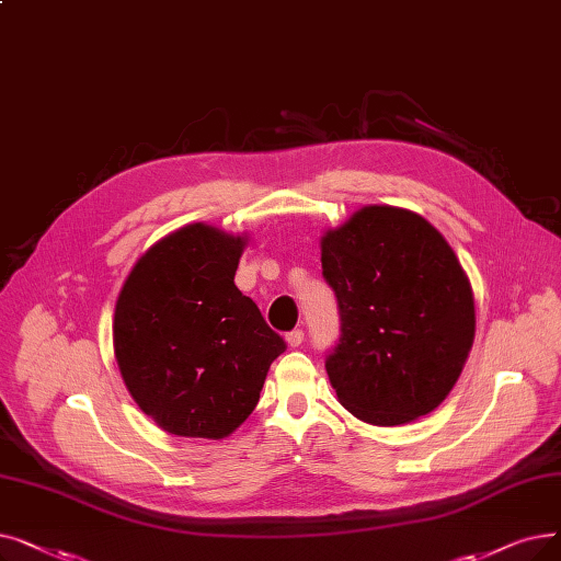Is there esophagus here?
I'll return each instance as SVG.
<instances>
[{"label": "esophagus", "instance_id": "34e87169", "mask_svg": "<svg viewBox=\"0 0 561 561\" xmlns=\"http://www.w3.org/2000/svg\"><path fill=\"white\" fill-rule=\"evenodd\" d=\"M305 341V332L302 330H290L288 334H286V344L290 346V348H298L300 344Z\"/></svg>", "mask_w": 561, "mask_h": 561}]
</instances>
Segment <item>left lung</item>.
<instances>
[{"label":"left lung","mask_w":561,"mask_h":561,"mask_svg":"<svg viewBox=\"0 0 561 561\" xmlns=\"http://www.w3.org/2000/svg\"><path fill=\"white\" fill-rule=\"evenodd\" d=\"M323 277L339 305L325 369L362 422L428 415L456 385L474 341L470 279L424 217L367 206L321 238Z\"/></svg>","instance_id":"left-lung-1"}]
</instances>
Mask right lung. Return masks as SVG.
<instances>
[{"mask_svg":"<svg viewBox=\"0 0 561 561\" xmlns=\"http://www.w3.org/2000/svg\"><path fill=\"white\" fill-rule=\"evenodd\" d=\"M245 238L206 225L169 233L121 288L114 355L137 405L164 431L220 440L259 403L286 341L233 284Z\"/></svg>","mask_w":561,"mask_h":561,"instance_id":"1","label":"right lung"}]
</instances>
